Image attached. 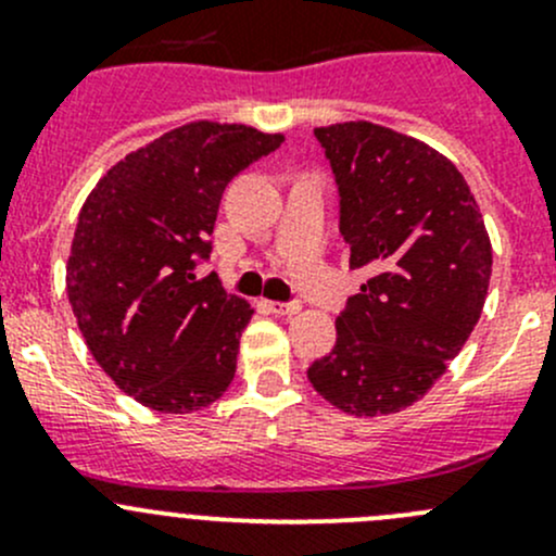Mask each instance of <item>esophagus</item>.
Wrapping results in <instances>:
<instances>
[{
  "mask_svg": "<svg viewBox=\"0 0 556 556\" xmlns=\"http://www.w3.org/2000/svg\"><path fill=\"white\" fill-rule=\"evenodd\" d=\"M268 309L274 314H279V317H293V314H299L301 306L299 304H282V301H271L268 304Z\"/></svg>",
  "mask_w": 556,
  "mask_h": 556,
  "instance_id": "34e87169",
  "label": "esophagus"
}]
</instances>
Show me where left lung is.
<instances>
[{"mask_svg": "<svg viewBox=\"0 0 556 556\" xmlns=\"http://www.w3.org/2000/svg\"><path fill=\"white\" fill-rule=\"evenodd\" d=\"M339 185L350 268L371 274L336 319V346L309 366L314 390L352 417L417 403L484 309L492 244L446 155L368 121L314 128Z\"/></svg>", "mask_w": 556, "mask_h": 556, "instance_id": "obj_1", "label": "left lung"}]
</instances>
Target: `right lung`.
Instances as JSON below:
<instances>
[{"label":"right lung","mask_w":556,"mask_h":556,"mask_svg":"<svg viewBox=\"0 0 556 556\" xmlns=\"http://www.w3.org/2000/svg\"><path fill=\"white\" fill-rule=\"evenodd\" d=\"M285 142L242 123L195 121L117 161L88 193L66 263V293L93 361L126 395L161 414L215 403L237 374L252 317L212 252L226 185Z\"/></svg>","instance_id":"obj_1"}]
</instances>
